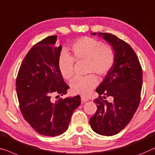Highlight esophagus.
Here are the masks:
<instances>
[{"mask_svg": "<svg viewBox=\"0 0 155 155\" xmlns=\"http://www.w3.org/2000/svg\"><path fill=\"white\" fill-rule=\"evenodd\" d=\"M81 101H82V102H86L87 101H89V99H88L87 97H84V96H81Z\"/></svg>", "mask_w": 155, "mask_h": 155, "instance_id": "esophagus-1", "label": "esophagus"}]
</instances>
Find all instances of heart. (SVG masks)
Instances as JSON below:
<instances>
[{
    "instance_id": "obj_1",
    "label": "heart",
    "mask_w": 155,
    "mask_h": 155,
    "mask_svg": "<svg viewBox=\"0 0 155 155\" xmlns=\"http://www.w3.org/2000/svg\"><path fill=\"white\" fill-rule=\"evenodd\" d=\"M75 61H86L87 73H96L102 77L107 75L114 67L116 54L114 48L94 38L82 37L73 43L71 55L66 53L61 54L59 59V69L64 79L70 80L74 75ZM98 84L94 74L78 77L71 83L73 94L85 96L89 94Z\"/></svg>"
}]
</instances>
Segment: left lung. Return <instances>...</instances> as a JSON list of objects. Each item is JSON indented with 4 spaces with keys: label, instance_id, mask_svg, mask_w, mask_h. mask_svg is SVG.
Wrapping results in <instances>:
<instances>
[{
    "label": "left lung",
    "instance_id": "left-lung-1",
    "mask_svg": "<svg viewBox=\"0 0 155 155\" xmlns=\"http://www.w3.org/2000/svg\"><path fill=\"white\" fill-rule=\"evenodd\" d=\"M101 35L114 48L116 61L96 90L99 94L94 101L97 110L89 123L97 134L113 136L124 129L139 105L143 73L137 54L127 43L110 33L100 32L98 36ZM101 94L104 99L113 97V102L103 100Z\"/></svg>",
    "mask_w": 155,
    "mask_h": 155
}]
</instances>
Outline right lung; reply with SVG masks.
Masks as SVG:
<instances>
[{"instance_id": "1", "label": "right lung", "mask_w": 155, "mask_h": 155, "mask_svg": "<svg viewBox=\"0 0 155 155\" xmlns=\"http://www.w3.org/2000/svg\"><path fill=\"white\" fill-rule=\"evenodd\" d=\"M58 36H49L37 43L26 54L16 80V94L25 120L39 134L55 137L67 130L71 116L81 103V97L59 98L69 88L59 69L61 46ZM59 97V96H58Z\"/></svg>"}]
</instances>
